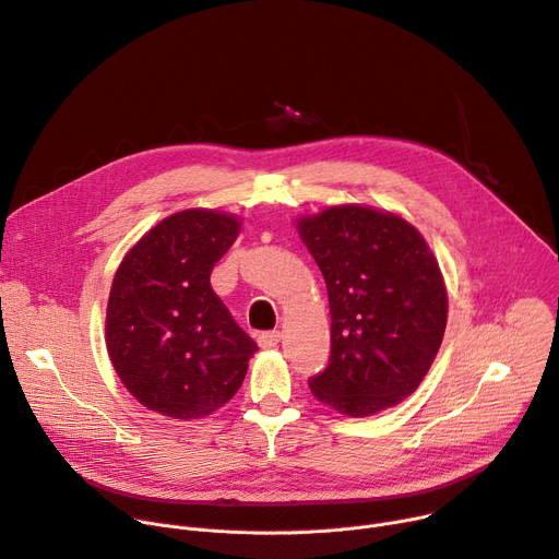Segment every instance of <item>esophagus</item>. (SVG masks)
Returning a JSON list of instances; mask_svg holds the SVG:
<instances>
[{
	"label": "esophagus",
	"mask_w": 559,
	"mask_h": 559,
	"mask_svg": "<svg viewBox=\"0 0 559 559\" xmlns=\"http://www.w3.org/2000/svg\"><path fill=\"white\" fill-rule=\"evenodd\" d=\"M278 341H281V332H278V330H272V332H263V334H259V345H261L263 349H272V347H276V345H278Z\"/></svg>",
	"instance_id": "obj_1"
}]
</instances>
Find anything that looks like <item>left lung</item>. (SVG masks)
Here are the masks:
<instances>
[{
  "label": "left lung",
  "instance_id": "obj_1",
  "mask_svg": "<svg viewBox=\"0 0 559 559\" xmlns=\"http://www.w3.org/2000/svg\"><path fill=\"white\" fill-rule=\"evenodd\" d=\"M330 300V366L312 394L345 417H370L413 394L448 321V292L432 249L399 214L334 205L296 221Z\"/></svg>",
  "mask_w": 559,
  "mask_h": 559
}]
</instances>
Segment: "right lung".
I'll return each instance as SVG.
<instances>
[{
  "instance_id": "1",
  "label": "right lung",
  "mask_w": 559,
  "mask_h": 559,
  "mask_svg": "<svg viewBox=\"0 0 559 559\" xmlns=\"http://www.w3.org/2000/svg\"><path fill=\"white\" fill-rule=\"evenodd\" d=\"M240 227L234 214L185 210L124 253L105 338L120 381L144 408L191 421L238 392L259 345L234 321L210 276Z\"/></svg>"
}]
</instances>
